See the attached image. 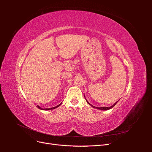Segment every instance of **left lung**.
<instances>
[{
	"label": "left lung",
	"mask_w": 152,
	"mask_h": 152,
	"mask_svg": "<svg viewBox=\"0 0 152 152\" xmlns=\"http://www.w3.org/2000/svg\"><path fill=\"white\" fill-rule=\"evenodd\" d=\"M84 98H86V97H85V96H84ZM86 102H87V103H88V104H90L92 107H93V108H96V109H98V110H110V109H111V108H112L117 103V102H118V101H117V102H116V103H115L112 106H111V107H94L93 105H92V104H91L89 102H88V101H87V99H86Z\"/></svg>",
	"instance_id": "1"
}]
</instances>
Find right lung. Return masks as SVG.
Masks as SVG:
<instances>
[{"mask_svg":"<svg viewBox=\"0 0 152 152\" xmlns=\"http://www.w3.org/2000/svg\"><path fill=\"white\" fill-rule=\"evenodd\" d=\"M61 103H61L60 104H58V106H56V107H53V108H40V107H39V106H37V108H39L40 110H53V109H55V108H56L59 107V106H60V105L61 104Z\"/></svg>","mask_w":152,"mask_h":152,"instance_id":"obj_1","label":"right lung"}]
</instances>
